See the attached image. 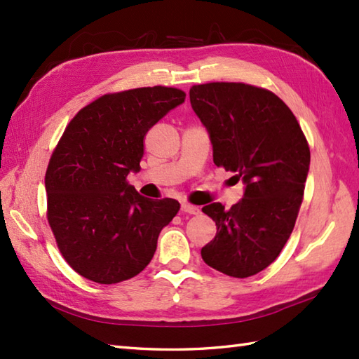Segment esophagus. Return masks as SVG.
<instances>
[{
  "label": "esophagus",
  "mask_w": 359,
  "mask_h": 359,
  "mask_svg": "<svg viewBox=\"0 0 359 359\" xmlns=\"http://www.w3.org/2000/svg\"><path fill=\"white\" fill-rule=\"evenodd\" d=\"M182 212H187V215H199L201 210L199 207H194V205H189V203H182Z\"/></svg>",
  "instance_id": "obj_1"
}]
</instances>
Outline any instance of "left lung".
Returning a JSON list of instances; mask_svg holds the SVG:
<instances>
[{
    "mask_svg": "<svg viewBox=\"0 0 359 359\" xmlns=\"http://www.w3.org/2000/svg\"><path fill=\"white\" fill-rule=\"evenodd\" d=\"M189 102L210 135L215 163L245 185L230 210L219 202L202 208L217 226L202 259L228 276H253L279 256L293 231L309 143L288 106L266 89L207 83L189 89Z\"/></svg>",
    "mask_w": 359,
    "mask_h": 359,
    "instance_id": "8db88e82",
    "label": "left lung"
}]
</instances>
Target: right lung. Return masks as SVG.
I'll return each instance as SVG.
<instances>
[{"label": "right lung", "mask_w": 359, "mask_h": 359, "mask_svg": "<svg viewBox=\"0 0 359 359\" xmlns=\"http://www.w3.org/2000/svg\"><path fill=\"white\" fill-rule=\"evenodd\" d=\"M185 97L165 86L108 94L65 129L44 177L48 220L66 262L83 278L117 284L151 262L180 203L143 197L126 177L140 171L144 135Z\"/></svg>", "instance_id": "1"}]
</instances>
